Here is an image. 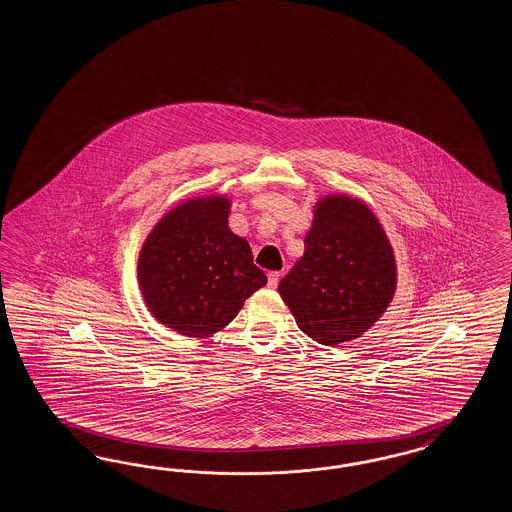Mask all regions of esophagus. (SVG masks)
Masks as SVG:
<instances>
[{"instance_id":"esophagus-1","label":"esophagus","mask_w":512,"mask_h":512,"mask_svg":"<svg viewBox=\"0 0 512 512\" xmlns=\"http://www.w3.org/2000/svg\"><path fill=\"white\" fill-rule=\"evenodd\" d=\"M279 279H281V274H279V272H270V274H268V287L276 289V287H278Z\"/></svg>"}]
</instances>
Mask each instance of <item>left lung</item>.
<instances>
[{
  "label": "left lung",
  "mask_w": 512,
  "mask_h": 512,
  "mask_svg": "<svg viewBox=\"0 0 512 512\" xmlns=\"http://www.w3.org/2000/svg\"><path fill=\"white\" fill-rule=\"evenodd\" d=\"M304 246L279 281L281 300L311 340H357L387 311L398 285L394 249L381 221L362 199L328 193L313 206Z\"/></svg>",
  "instance_id": "8db88e82"
}]
</instances>
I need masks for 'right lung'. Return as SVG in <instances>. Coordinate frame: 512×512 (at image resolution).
Masks as SVG:
<instances>
[{
	"label": "right lung",
	"instance_id": "obj_1",
	"mask_svg": "<svg viewBox=\"0 0 512 512\" xmlns=\"http://www.w3.org/2000/svg\"><path fill=\"white\" fill-rule=\"evenodd\" d=\"M233 201L206 193L176 204L139 251L140 295L159 325L187 338L223 330L266 285L248 240L229 227Z\"/></svg>",
	"mask_w": 512,
	"mask_h": 512
}]
</instances>
